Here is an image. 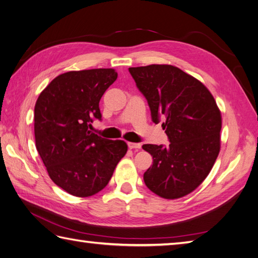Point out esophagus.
<instances>
[{
    "mask_svg": "<svg viewBox=\"0 0 258 258\" xmlns=\"http://www.w3.org/2000/svg\"><path fill=\"white\" fill-rule=\"evenodd\" d=\"M127 145L131 149H140L142 147V145L138 143H128Z\"/></svg>",
    "mask_w": 258,
    "mask_h": 258,
    "instance_id": "1",
    "label": "esophagus"
}]
</instances>
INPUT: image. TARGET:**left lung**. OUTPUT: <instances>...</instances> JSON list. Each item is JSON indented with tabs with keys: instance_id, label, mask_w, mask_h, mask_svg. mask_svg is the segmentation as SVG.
Masks as SVG:
<instances>
[{
	"instance_id": "1",
	"label": "left lung",
	"mask_w": 258,
	"mask_h": 258,
	"mask_svg": "<svg viewBox=\"0 0 258 258\" xmlns=\"http://www.w3.org/2000/svg\"><path fill=\"white\" fill-rule=\"evenodd\" d=\"M146 98L151 118L170 142L143 145L153 156L144 173L146 186L167 200L189 194L206 179L220 151L221 113L210 91L172 65L153 64L128 69Z\"/></svg>"
}]
</instances>
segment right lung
Here are the masks:
<instances>
[{
	"mask_svg": "<svg viewBox=\"0 0 258 258\" xmlns=\"http://www.w3.org/2000/svg\"><path fill=\"white\" fill-rule=\"evenodd\" d=\"M116 78L113 69L64 73L36 102L37 150L51 180L69 194L88 197L100 192L126 154L125 142L89 131L95 118L101 121L99 101Z\"/></svg>",
	"mask_w": 258,
	"mask_h": 258,
	"instance_id": "add662e5",
	"label": "right lung"
}]
</instances>
